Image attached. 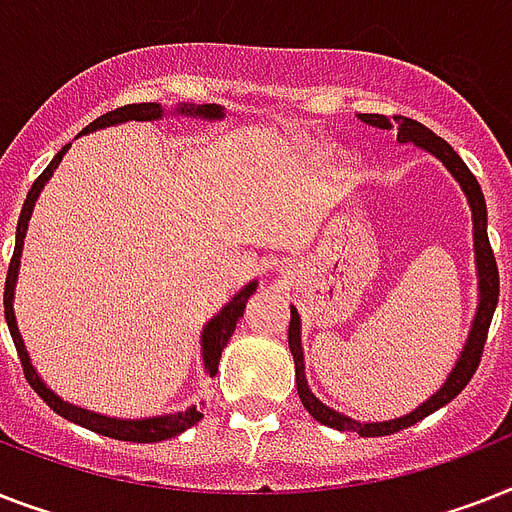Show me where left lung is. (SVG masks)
Returning <instances> with one entry per match:
<instances>
[{
  "instance_id": "obj_1",
  "label": "left lung",
  "mask_w": 512,
  "mask_h": 512,
  "mask_svg": "<svg viewBox=\"0 0 512 512\" xmlns=\"http://www.w3.org/2000/svg\"><path fill=\"white\" fill-rule=\"evenodd\" d=\"M362 121L370 126H378V129H386L396 132V142L402 145H415L425 153H431L433 158H439L444 163V169L455 177V182L460 185V190L465 192L470 206V216H473V251H476V277H478V306L476 317H473V325L468 330V338L463 343V351L457 357L455 367L447 375V380L441 383V388L436 394H431L420 407H415L412 412L402 415V418L383 420V423H359V420L343 415V412L333 410L322 404L317 396L312 394L309 388V380H306V365H304V346H301V317H298L296 306H290V325H288V346L290 354H293V362H296V388L298 396H301V404L306 407V412L312 415L314 420H320L322 425H330L335 431H354L359 436H388V433L402 431V428H410V425L420 423L423 418H428L431 412H436L439 407L449 404L455 399L468 380L473 378L478 362H481V351H484L486 333H489V325H492L494 309H497V301H500V272H497V261H494L492 245H489V235H486V200L481 185L476 182V177L470 174V169L463 163V158L452 150L449 142H444L441 137L425 129L423 124L412 121V118L404 116H380V113H362Z\"/></svg>"
}]
</instances>
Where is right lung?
<instances>
[{"label":"right lung","mask_w":512,"mask_h":512,"mask_svg":"<svg viewBox=\"0 0 512 512\" xmlns=\"http://www.w3.org/2000/svg\"><path fill=\"white\" fill-rule=\"evenodd\" d=\"M171 116H187V118H200V121H222L227 116V110L222 105H195V102H177L174 108L169 110ZM166 116V108H163L161 102H140V105H124V108L110 110L105 116H100L97 121L84 129L81 134L87 132H97V129H105V126H116V124H126V121H161ZM68 147L65 145L60 153L49 161L47 169L39 174L31 190L26 195V203H23V211H20L18 219V230H15V251H12V261L10 269H7V282H4V320H7V327H10L12 343H15V349H18L20 365H23V372H26V380L31 383L36 394L42 396L44 402L57 412V415H63L65 420H71V423L81 425V428H89L94 433H102V436H110V439L118 441H137V444H153V441H166L171 436H179V433H185L187 428L198 423L203 418V412L195 410V404L187 407L182 412H163V415H153V418H110V415H100V412L94 410H84L79 404L65 402L63 396H57L52 388L47 386L42 380V375L36 372V367L31 365V357H28L26 343H23V335L18 330V320H15V285H18V275H20V253H23V240H26V230L28 222H31V214H34V206L39 195H42L44 185H47L55 169L63 161V155L68 153ZM259 288V282L251 280L245 285L243 290H237L232 301L219 309V312L211 317V320L203 325V333H200V357H203V370L208 375H214L216 367H219V359H222V351L230 341V335L235 333L237 320L243 317L245 304H248V298L256 293Z\"/></svg>","instance_id":"obj_1"}]
</instances>
